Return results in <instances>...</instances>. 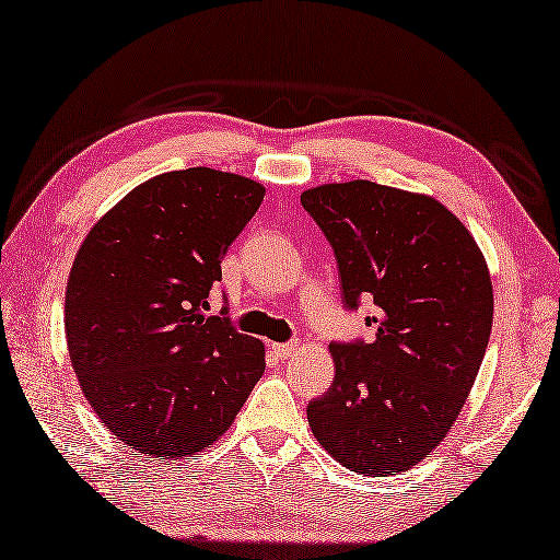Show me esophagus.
<instances>
[{
  "instance_id": "esophagus-1",
  "label": "esophagus",
  "mask_w": 560,
  "mask_h": 560,
  "mask_svg": "<svg viewBox=\"0 0 560 560\" xmlns=\"http://www.w3.org/2000/svg\"><path fill=\"white\" fill-rule=\"evenodd\" d=\"M299 349V343L291 341V343H271V351L279 355V359H289V355Z\"/></svg>"
}]
</instances>
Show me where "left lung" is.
Here are the masks:
<instances>
[{"label":"left lung","instance_id":"1","mask_svg":"<svg viewBox=\"0 0 560 560\" xmlns=\"http://www.w3.org/2000/svg\"><path fill=\"white\" fill-rule=\"evenodd\" d=\"M301 205L335 249L343 305L375 303L373 341L329 343L335 383L307 404L313 435L365 477L411 469L457 421L489 347L483 253L428 195L351 180L305 189Z\"/></svg>","mask_w":560,"mask_h":560}]
</instances>
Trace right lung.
<instances>
[{
	"instance_id": "obj_1",
	"label": "right lung",
	"mask_w": 560,
	"mask_h": 560,
	"mask_svg": "<svg viewBox=\"0 0 560 560\" xmlns=\"http://www.w3.org/2000/svg\"><path fill=\"white\" fill-rule=\"evenodd\" d=\"M261 199L243 175L171 171L125 195L79 247L69 361L101 423L141 455L209 447L265 373V343L207 315L221 259Z\"/></svg>"
}]
</instances>
